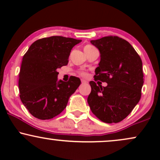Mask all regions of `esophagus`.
Here are the masks:
<instances>
[{"mask_svg":"<svg viewBox=\"0 0 160 160\" xmlns=\"http://www.w3.org/2000/svg\"><path fill=\"white\" fill-rule=\"evenodd\" d=\"M81 82H82V83H86L87 81H86V80H81Z\"/></svg>","mask_w":160,"mask_h":160,"instance_id":"34e87169","label":"esophagus"}]
</instances>
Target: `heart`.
<instances>
[{
	"label": "heart",
	"mask_w": 160,
	"mask_h": 160,
	"mask_svg": "<svg viewBox=\"0 0 160 160\" xmlns=\"http://www.w3.org/2000/svg\"><path fill=\"white\" fill-rule=\"evenodd\" d=\"M92 47V46H91V45H86V47H84V49L89 48V47ZM79 74H80V76H82V77H86V75H87V74H86V72H84V71H80V72L79 73Z\"/></svg>",
	"instance_id": "obj_1"
}]
</instances>
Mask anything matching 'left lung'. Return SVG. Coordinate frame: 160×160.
Listing matches in <instances>:
<instances>
[{
    "label": "left lung",
    "instance_id": "obj_1",
    "mask_svg": "<svg viewBox=\"0 0 160 160\" xmlns=\"http://www.w3.org/2000/svg\"><path fill=\"white\" fill-rule=\"evenodd\" d=\"M98 49L101 61L96 68L95 81H90L87 102L93 114L107 123L124 120L138 103L144 84L142 61L132 46L117 36L91 40Z\"/></svg>",
    "mask_w": 160,
    "mask_h": 160
}]
</instances>
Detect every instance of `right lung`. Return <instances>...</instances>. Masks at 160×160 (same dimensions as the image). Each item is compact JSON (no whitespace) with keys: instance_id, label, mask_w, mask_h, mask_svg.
<instances>
[{"instance_id":"obj_1","label":"right lung","mask_w":160,"mask_h":160,"mask_svg":"<svg viewBox=\"0 0 160 160\" xmlns=\"http://www.w3.org/2000/svg\"><path fill=\"white\" fill-rule=\"evenodd\" d=\"M81 41L52 36L36 40L24 55L19 74V97L32 116L49 120L61 113L81 82L71 76L58 81L57 70L68 63L71 49Z\"/></svg>"}]
</instances>
